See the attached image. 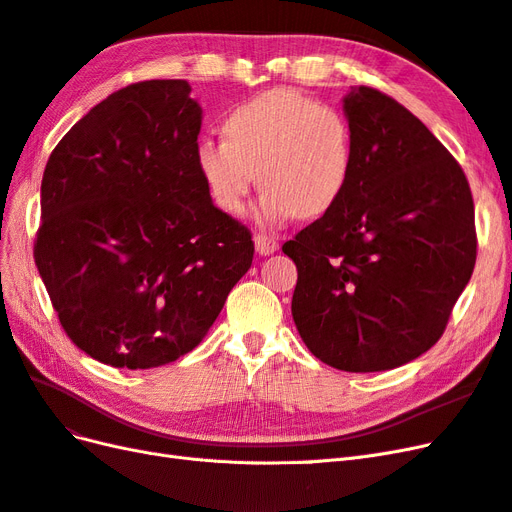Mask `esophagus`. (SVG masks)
I'll return each mask as SVG.
<instances>
[{
	"label": "esophagus",
	"instance_id": "esophagus-1",
	"mask_svg": "<svg viewBox=\"0 0 512 512\" xmlns=\"http://www.w3.org/2000/svg\"><path fill=\"white\" fill-rule=\"evenodd\" d=\"M254 245H256V252L260 256H269V254H273L277 250V247H280L277 239L271 237V235H265V232H256V235H254Z\"/></svg>",
	"mask_w": 512,
	"mask_h": 512
}]
</instances>
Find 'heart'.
Wrapping results in <instances>:
<instances>
[{
  "instance_id": "1",
  "label": "heart",
  "mask_w": 512,
  "mask_h": 512,
  "mask_svg": "<svg viewBox=\"0 0 512 512\" xmlns=\"http://www.w3.org/2000/svg\"><path fill=\"white\" fill-rule=\"evenodd\" d=\"M226 141L205 138L196 168L218 209L239 215L258 183L256 218L280 226L318 218L342 198L354 162L348 119L333 106L275 89L237 104L224 119Z\"/></svg>"
}]
</instances>
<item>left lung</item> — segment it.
Wrapping results in <instances>:
<instances>
[{
	"instance_id": "1",
	"label": "left lung",
	"mask_w": 512,
	"mask_h": 512,
	"mask_svg": "<svg viewBox=\"0 0 512 512\" xmlns=\"http://www.w3.org/2000/svg\"><path fill=\"white\" fill-rule=\"evenodd\" d=\"M354 162L342 198L282 252L297 265L292 318L316 359L386 371L438 342L476 262L472 192L421 119L350 87Z\"/></svg>"
}]
</instances>
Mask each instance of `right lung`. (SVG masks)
I'll use <instances>...</instances> for the list:
<instances>
[{
  "mask_svg": "<svg viewBox=\"0 0 512 512\" xmlns=\"http://www.w3.org/2000/svg\"><path fill=\"white\" fill-rule=\"evenodd\" d=\"M181 79L96 104L44 168L36 267L72 342L111 367L194 350L254 258L196 168L203 108Z\"/></svg>",
  "mask_w": 512,
  "mask_h": 512,
  "instance_id": "1",
  "label": "right lung"
}]
</instances>
